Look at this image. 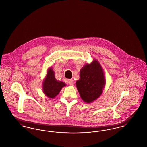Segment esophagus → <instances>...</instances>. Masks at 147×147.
<instances>
[{
	"instance_id": "1",
	"label": "esophagus",
	"mask_w": 147,
	"mask_h": 147,
	"mask_svg": "<svg viewBox=\"0 0 147 147\" xmlns=\"http://www.w3.org/2000/svg\"><path fill=\"white\" fill-rule=\"evenodd\" d=\"M68 83L70 84V85H74V81L73 79H69L68 80Z\"/></svg>"
}]
</instances>
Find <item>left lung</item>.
I'll list each match as a JSON object with an SVG mask.
<instances>
[{
    "label": "left lung",
    "instance_id": "1",
    "mask_svg": "<svg viewBox=\"0 0 147 147\" xmlns=\"http://www.w3.org/2000/svg\"><path fill=\"white\" fill-rule=\"evenodd\" d=\"M105 84L102 68L96 60L84 65L80 70V79L76 82L80 97L87 103H91L101 95Z\"/></svg>",
    "mask_w": 147,
    "mask_h": 147
}]
</instances>
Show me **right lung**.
<instances>
[{"mask_svg":"<svg viewBox=\"0 0 147 147\" xmlns=\"http://www.w3.org/2000/svg\"><path fill=\"white\" fill-rule=\"evenodd\" d=\"M64 86H65L64 83L56 80L53 69L51 68H49L43 83V90L45 94L49 98H54Z\"/></svg>","mask_w":147,"mask_h":147,"instance_id":"obj_1","label":"right lung"}]
</instances>
